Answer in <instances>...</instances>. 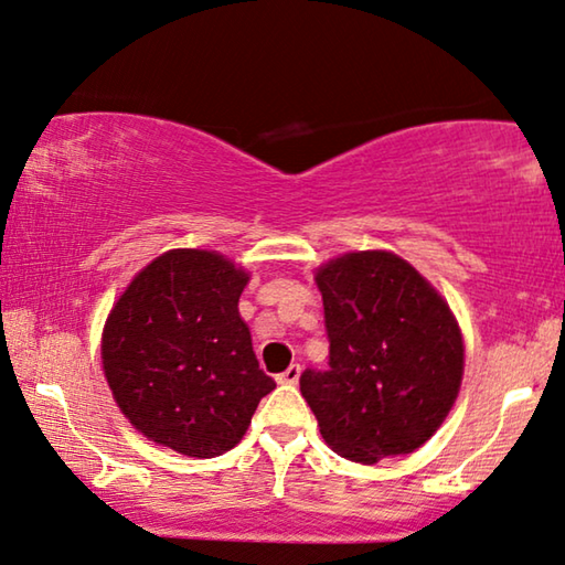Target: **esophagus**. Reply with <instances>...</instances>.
Listing matches in <instances>:
<instances>
[{
	"label": "esophagus",
	"instance_id": "obj_1",
	"mask_svg": "<svg viewBox=\"0 0 565 565\" xmlns=\"http://www.w3.org/2000/svg\"><path fill=\"white\" fill-rule=\"evenodd\" d=\"M298 381H300V365H290L285 373L277 375V383H282V385H295Z\"/></svg>",
	"mask_w": 565,
	"mask_h": 565
}]
</instances>
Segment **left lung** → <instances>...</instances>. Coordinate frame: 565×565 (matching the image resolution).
<instances>
[{"label": "left lung", "mask_w": 565, "mask_h": 565, "mask_svg": "<svg viewBox=\"0 0 565 565\" xmlns=\"http://www.w3.org/2000/svg\"><path fill=\"white\" fill-rule=\"evenodd\" d=\"M328 370L300 393L328 446L355 463L413 452L446 420L463 381V338L448 302L403 257L348 253L316 275Z\"/></svg>", "instance_id": "left-lung-1"}]
</instances>
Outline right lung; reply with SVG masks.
Segmentation results:
<instances>
[{
  "instance_id": "right-lung-1",
  "label": "right lung",
  "mask_w": 565,
  "mask_h": 565,
  "mask_svg": "<svg viewBox=\"0 0 565 565\" xmlns=\"http://www.w3.org/2000/svg\"><path fill=\"white\" fill-rule=\"evenodd\" d=\"M247 280L225 255L170 249L119 295L102 332V367L142 436L190 458L243 440L275 387L237 310Z\"/></svg>"
}]
</instances>
